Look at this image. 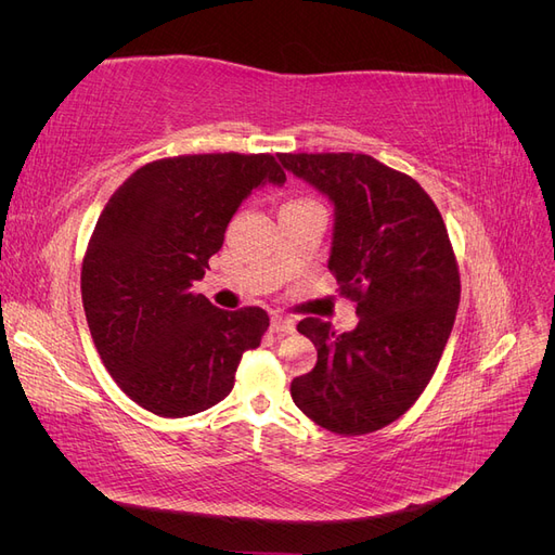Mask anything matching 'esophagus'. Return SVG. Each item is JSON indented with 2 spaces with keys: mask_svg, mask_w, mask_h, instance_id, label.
I'll list each match as a JSON object with an SVG mask.
<instances>
[{
  "mask_svg": "<svg viewBox=\"0 0 555 555\" xmlns=\"http://www.w3.org/2000/svg\"><path fill=\"white\" fill-rule=\"evenodd\" d=\"M294 319L292 317H282V314H273L271 317V331L273 333H292L294 331Z\"/></svg>",
  "mask_w": 555,
  "mask_h": 555,
  "instance_id": "34e87169",
  "label": "esophagus"
}]
</instances>
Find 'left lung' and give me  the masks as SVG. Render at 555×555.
I'll return each instance as SVG.
<instances>
[{"instance_id": "1", "label": "left lung", "mask_w": 555, "mask_h": 555, "mask_svg": "<svg viewBox=\"0 0 555 555\" xmlns=\"http://www.w3.org/2000/svg\"><path fill=\"white\" fill-rule=\"evenodd\" d=\"M333 204L328 271L357 300V328L306 317L317 365L292 382L296 408L338 435L405 414L430 382L456 319L461 278L442 215L414 178L371 155H280Z\"/></svg>"}]
</instances>
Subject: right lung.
Masks as SVG:
<instances>
[{
	"instance_id": "right-lung-1",
	"label": "right lung",
	"mask_w": 555,
	"mask_h": 555,
	"mask_svg": "<svg viewBox=\"0 0 555 555\" xmlns=\"http://www.w3.org/2000/svg\"><path fill=\"white\" fill-rule=\"evenodd\" d=\"M284 180L271 155H182L141 166L108 198L82 259V308L99 357L143 410L192 416L231 393L268 314L220 310L192 284L251 190Z\"/></svg>"
}]
</instances>
